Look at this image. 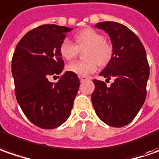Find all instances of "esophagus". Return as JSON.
Instances as JSON below:
<instances>
[{
  "instance_id": "esophagus-1",
  "label": "esophagus",
  "mask_w": 159,
  "mask_h": 159,
  "mask_svg": "<svg viewBox=\"0 0 159 159\" xmlns=\"http://www.w3.org/2000/svg\"><path fill=\"white\" fill-rule=\"evenodd\" d=\"M79 79L81 82H84L85 80L88 79V77H86V76H79Z\"/></svg>"
}]
</instances>
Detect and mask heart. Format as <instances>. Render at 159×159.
Returning a JSON list of instances; mask_svg holds the SVG:
<instances>
[{
	"mask_svg": "<svg viewBox=\"0 0 159 159\" xmlns=\"http://www.w3.org/2000/svg\"><path fill=\"white\" fill-rule=\"evenodd\" d=\"M74 44L69 39H64L60 46V53L65 60L70 61L84 51L86 61H76L69 63L67 70L79 76H86L95 72L98 66L105 67L113 56V47L106 40L105 36L97 30L87 28L80 30L75 36Z\"/></svg>",
	"mask_w": 159,
	"mask_h": 159,
	"instance_id": "b5f03b06",
	"label": "heart"
}]
</instances>
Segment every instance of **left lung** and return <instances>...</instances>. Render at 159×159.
Listing matches in <instances>:
<instances>
[{
    "instance_id": "8db88e82",
    "label": "left lung",
    "mask_w": 159,
    "mask_h": 159,
    "mask_svg": "<svg viewBox=\"0 0 159 159\" xmlns=\"http://www.w3.org/2000/svg\"><path fill=\"white\" fill-rule=\"evenodd\" d=\"M97 28L109 34L113 56L99 74L107 80L114 78L110 87L94 79L91 102L97 115L105 123L116 128L130 123L143 107L147 94L150 66L144 47L127 26L115 22H101Z\"/></svg>"
}]
</instances>
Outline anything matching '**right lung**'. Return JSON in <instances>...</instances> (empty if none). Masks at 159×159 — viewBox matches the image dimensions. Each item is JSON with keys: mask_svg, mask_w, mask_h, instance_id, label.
<instances>
[{"mask_svg": "<svg viewBox=\"0 0 159 159\" xmlns=\"http://www.w3.org/2000/svg\"><path fill=\"white\" fill-rule=\"evenodd\" d=\"M71 30L40 25L21 39L12 57L16 100L29 120L41 129H55L69 119L78 91L79 78L69 71L57 83L48 81L63 70L60 46Z\"/></svg>", "mask_w": 159, "mask_h": 159, "instance_id": "obj_1", "label": "right lung"}]
</instances>
